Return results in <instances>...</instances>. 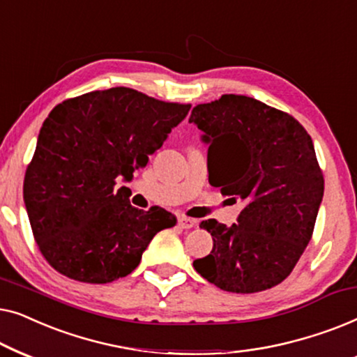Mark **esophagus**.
Returning <instances> with one entry per match:
<instances>
[{"label":"esophagus","mask_w":357,"mask_h":357,"mask_svg":"<svg viewBox=\"0 0 357 357\" xmlns=\"http://www.w3.org/2000/svg\"><path fill=\"white\" fill-rule=\"evenodd\" d=\"M177 222L182 229H192V227L197 226V221H195V219H192V218H187V216H180L177 219Z\"/></svg>","instance_id":"obj_1"}]
</instances>
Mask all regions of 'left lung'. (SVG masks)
Instances as JSON below:
<instances>
[{
  "mask_svg": "<svg viewBox=\"0 0 357 357\" xmlns=\"http://www.w3.org/2000/svg\"><path fill=\"white\" fill-rule=\"evenodd\" d=\"M190 123L203 131L209 183L241 199L237 224H199L213 250L193 261L219 289L250 294L284 281L304 253L324 198V174L304 126L247 96L199 104Z\"/></svg>",
  "mask_w": 357,
  "mask_h": 357,
  "instance_id": "1",
  "label": "left lung"
}]
</instances>
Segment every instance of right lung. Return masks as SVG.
<instances>
[{
    "label": "right lung",
    "mask_w": 357,
    "mask_h": 357,
    "mask_svg": "<svg viewBox=\"0 0 357 357\" xmlns=\"http://www.w3.org/2000/svg\"><path fill=\"white\" fill-rule=\"evenodd\" d=\"M130 87L92 91L58 104L43 121L24 178L38 248L58 273L91 284L130 275L172 213L133 208L128 188L190 110Z\"/></svg>",
    "instance_id": "add662e5"
}]
</instances>
